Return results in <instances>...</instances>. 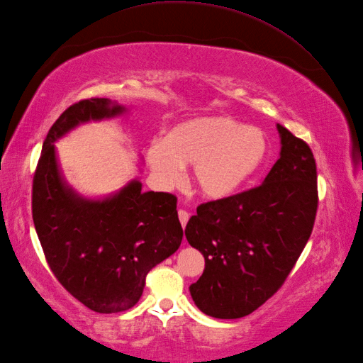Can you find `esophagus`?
Segmentation results:
<instances>
[{
  "label": "esophagus",
  "mask_w": 363,
  "mask_h": 363,
  "mask_svg": "<svg viewBox=\"0 0 363 363\" xmlns=\"http://www.w3.org/2000/svg\"><path fill=\"white\" fill-rule=\"evenodd\" d=\"M179 218H180L182 226L184 228V226H186V223H188V220H189V212H186L184 209H180L179 211Z\"/></svg>",
  "instance_id": "esophagus-1"
}]
</instances>
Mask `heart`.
I'll return each mask as SVG.
<instances>
[{
    "instance_id": "heart-1",
    "label": "heart",
    "mask_w": 363,
    "mask_h": 363,
    "mask_svg": "<svg viewBox=\"0 0 363 363\" xmlns=\"http://www.w3.org/2000/svg\"><path fill=\"white\" fill-rule=\"evenodd\" d=\"M268 138L259 128L243 126L229 117H199L174 126L163 143L147 149L157 180L172 186L182 167L192 164L191 179L208 199L231 196L263 166Z\"/></svg>"
}]
</instances>
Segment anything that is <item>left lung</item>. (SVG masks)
Instances as JSON below:
<instances>
[{"label": "left lung", "mask_w": 363, "mask_h": 363, "mask_svg": "<svg viewBox=\"0 0 363 363\" xmlns=\"http://www.w3.org/2000/svg\"><path fill=\"white\" fill-rule=\"evenodd\" d=\"M281 151L260 186L201 203L184 229L205 257L189 286L200 311L238 319L285 284L313 233L319 194L311 147L277 125Z\"/></svg>", "instance_id": "obj_1"}]
</instances>
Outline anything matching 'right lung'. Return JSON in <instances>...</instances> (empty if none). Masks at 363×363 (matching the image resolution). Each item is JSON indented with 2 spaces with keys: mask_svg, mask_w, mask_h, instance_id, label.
<instances>
[{
  "mask_svg": "<svg viewBox=\"0 0 363 363\" xmlns=\"http://www.w3.org/2000/svg\"><path fill=\"white\" fill-rule=\"evenodd\" d=\"M123 111L106 99L69 106L48 132L32 183V218L50 271L70 296L101 314L134 306L147 272L183 238L174 194L143 192L134 180L113 197L94 201L61 180L55 140L79 123Z\"/></svg>",
  "mask_w": 363,
  "mask_h": 363,
  "instance_id": "obj_1",
  "label": "right lung"
}]
</instances>
